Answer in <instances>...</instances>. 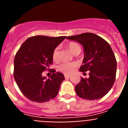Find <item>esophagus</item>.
I'll list each match as a JSON object with an SVG mask.
<instances>
[{"mask_svg": "<svg viewBox=\"0 0 128 128\" xmlns=\"http://www.w3.org/2000/svg\"><path fill=\"white\" fill-rule=\"evenodd\" d=\"M64 76H65V78H69L70 77V75H68V74H65V75H64Z\"/></svg>", "mask_w": 128, "mask_h": 128, "instance_id": "esophagus-1", "label": "esophagus"}]
</instances>
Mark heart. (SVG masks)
I'll use <instances>...</instances> for the list:
<instances>
[{
  "instance_id": "heart-1",
  "label": "heart",
  "mask_w": 128,
  "mask_h": 128,
  "mask_svg": "<svg viewBox=\"0 0 128 128\" xmlns=\"http://www.w3.org/2000/svg\"><path fill=\"white\" fill-rule=\"evenodd\" d=\"M68 47L69 48L72 53L75 54L77 51L80 50L81 51V46L79 44L74 42H72L68 44ZM59 56V47H57L54 48L52 52V59L54 60H57ZM77 66L76 63H68L64 62L58 66V70L63 72L64 74H70L74 72L76 66Z\"/></svg>"
}]
</instances>
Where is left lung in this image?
<instances>
[{
  "mask_svg": "<svg viewBox=\"0 0 128 128\" xmlns=\"http://www.w3.org/2000/svg\"><path fill=\"white\" fill-rule=\"evenodd\" d=\"M66 39L83 46L84 58L80 71L84 75L86 71L89 72V78H81L75 86L77 95L87 100L101 99L111 90L116 78L117 61L110 44L91 32L68 36Z\"/></svg>",
  "mask_w": 128,
  "mask_h": 128,
  "instance_id": "1",
  "label": "left lung"
}]
</instances>
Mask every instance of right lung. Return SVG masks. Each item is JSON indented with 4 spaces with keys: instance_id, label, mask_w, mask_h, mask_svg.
I'll return each instance as SVG.
<instances>
[{
    "instance_id": "obj_1",
    "label": "right lung",
    "mask_w": 128,
    "mask_h": 128,
    "mask_svg": "<svg viewBox=\"0 0 128 128\" xmlns=\"http://www.w3.org/2000/svg\"><path fill=\"white\" fill-rule=\"evenodd\" d=\"M66 36H34L22 44L14 60V80L24 96L29 100L44 102L56 98L64 76L49 68L52 64V52ZM45 70L53 74L43 77Z\"/></svg>"
}]
</instances>
